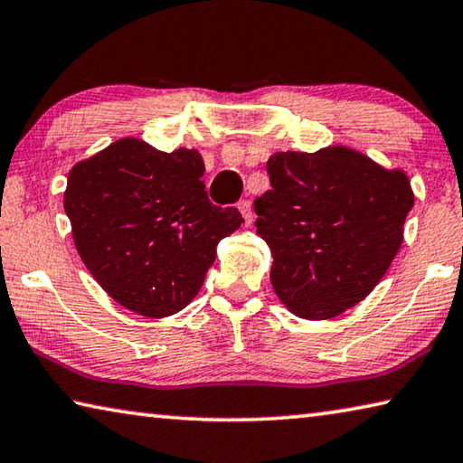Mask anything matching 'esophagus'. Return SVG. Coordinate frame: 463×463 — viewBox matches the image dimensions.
Listing matches in <instances>:
<instances>
[{
    "label": "esophagus",
    "mask_w": 463,
    "mask_h": 463,
    "mask_svg": "<svg viewBox=\"0 0 463 463\" xmlns=\"http://www.w3.org/2000/svg\"><path fill=\"white\" fill-rule=\"evenodd\" d=\"M239 213L245 218L247 224L250 222V218H253V208H250V202L249 200H242L239 202Z\"/></svg>",
    "instance_id": "obj_1"
}]
</instances>
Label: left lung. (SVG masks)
Returning a JSON list of instances; mask_svg holds the SVG:
<instances>
[{"label": "left lung", "mask_w": 463, "mask_h": 463, "mask_svg": "<svg viewBox=\"0 0 463 463\" xmlns=\"http://www.w3.org/2000/svg\"><path fill=\"white\" fill-rule=\"evenodd\" d=\"M268 174L255 226L271 249L278 298L308 320L354 308L401 250L414 206L409 175L341 145L273 153Z\"/></svg>", "instance_id": "left-lung-1"}]
</instances>
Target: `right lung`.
Here are the masks:
<instances>
[{
	"mask_svg": "<svg viewBox=\"0 0 463 463\" xmlns=\"http://www.w3.org/2000/svg\"><path fill=\"white\" fill-rule=\"evenodd\" d=\"M195 148L156 151L120 138L69 171L65 213L77 253L120 307L148 318L184 310L242 224L237 208L210 203Z\"/></svg>",
	"mask_w": 463,
	"mask_h": 463,
	"instance_id": "right-lung-1",
	"label": "right lung"
}]
</instances>
